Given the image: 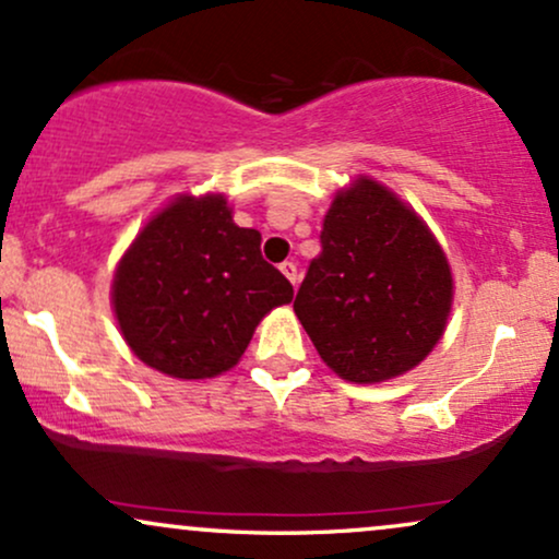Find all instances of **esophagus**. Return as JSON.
Masks as SVG:
<instances>
[{
  "instance_id": "1",
  "label": "esophagus",
  "mask_w": 559,
  "mask_h": 559,
  "mask_svg": "<svg viewBox=\"0 0 559 559\" xmlns=\"http://www.w3.org/2000/svg\"><path fill=\"white\" fill-rule=\"evenodd\" d=\"M281 273H284L286 278L292 281V286H297V278H299V273H297V262H292V260L281 262Z\"/></svg>"
}]
</instances>
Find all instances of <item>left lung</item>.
<instances>
[{
    "mask_svg": "<svg viewBox=\"0 0 559 559\" xmlns=\"http://www.w3.org/2000/svg\"><path fill=\"white\" fill-rule=\"evenodd\" d=\"M449 307V262L407 204L370 178L333 199L294 299L331 370L355 383L402 376L439 342Z\"/></svg>",
    "mask_w": 559,
    "mask_h": 559,
    "instance_id": "1",
    "label": "left lung"
}]
</instances>
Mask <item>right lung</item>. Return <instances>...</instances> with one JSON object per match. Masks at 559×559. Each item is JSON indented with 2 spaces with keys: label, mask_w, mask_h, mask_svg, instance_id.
Segmentation results:
<instances>
[{
  "label": "right lung",
  "mask_w": 559,
  "mask_h": 559,
  "mask_svg": "<svg viewBox=\"0 0 559 559\" xmlns=\"http://www.w3.org/2000/svg\"><path fill=\"white\" fill-rule=\"evenodd\" d=\"M294 288L262 260L223 197L176 199L146 223L112 284V305L139 360L173 378L234 368L254 329Z\"/></svg>",
  "instance_id": "1"
}]
</instances>
